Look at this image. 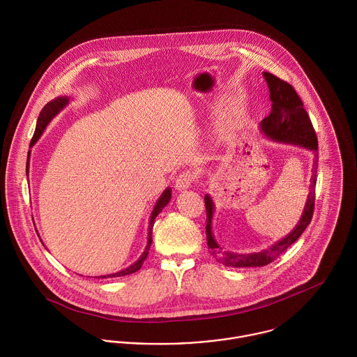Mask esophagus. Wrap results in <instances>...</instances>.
I'll return each mask as SVG.
<instances>
[{
	"mask_svg": "<svg viewBox=\"0 0 357 357\" xmlns=\"http://www.w3.org/2000/svg\"><path fill=\"white\" fill-rule=\"evenodd\" d=\"M194 174L191 172H183L177 176L176 181H174V188L177 191H184V190H188L194 181Z\"/></svg>",
	"mask_w": 357,
	"mask_h": 357,
	"instance_id": "esophagus-1",
	"label": "esophagus"
}]
</instances>
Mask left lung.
<instances>
[{"instance_id":"8db88e82","label":"left lung","mask_w":357,"mask_h":357,"mask_svg":"<svg viewBox=\"0 0 357 357\" xmlns=\"http://www.w3.org/2000/svg\"><path fill=\"white\" fill-rule=\"evenodd\" d=\"M265 82L269 89V99L272 102V111L268 116H265L259 122V132L276 143H284L296 147L305 149L307 151L314 153L312 177H310V187L306 199L304 210L297 225L280 241L271 245L268 249L255 252V253H232L224 250L215 236L213 234V215L215 210V204L213 198L206 194L204 195V204H206V214H207V224H206V239L207 248L214 258L225 265L234 268L242 266H264L272 262L278 255H282L289 246H291L305 231L306 227L310 224L312 214H313V204H314V187H316V172H317V139L313 130L312 122L306 114L304 104L298 98L297 92L291 85L282 81L280 78L275 77L271 73H262Z\"/></svg>"}]
</instances>
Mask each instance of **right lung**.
I'll use <instances>...</instances> for the list:
<instances>
[{
  "label": "right lung",
  "instance_id": "1",
  "mask_svg": "<svg viewBox=\"0 0 357 357\" xmlns=\"http://www.w3.org/2000/svg\"><path fill=\"white\" fill-rule=\"evenodd\" d=\"M70 100H71L70 96H57V98H54L53 100H51V102H48V104L43 108V111H41V114H40V116H38V121H37V128H36L34 136H33L31 143H30V149H33V147L36 146V143L40 140V137L43 136V133H44V130L47 129V126L51 123L52 119H53L56 115H59L60 111H63V109L68 105ZM30 153H31V150L27 153V163H26V174H27V176H29V170H30ZM170 198H172V188L167 187V188H165V191L162 192V195L158 198V201L153 204V211H151V215H150V221H149V238H147V245H146V249H144V252L142 253V255H140L132 265H129V266L125 268V269H121L119 272L108 273V275H102V276H96V278H99V279H104V278H119V276H125V275L135 273V272H137V271L142 268L144 259H146L147 255H149L151 243H153V221H155L156 215L163 210V207L170 202ZM43 245H44V243H43Z\"/></svg>",
  "mask_w": 357,
  "mask_h": 357
}]
</instances>
